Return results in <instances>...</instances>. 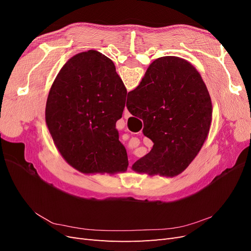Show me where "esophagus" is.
<instances>
[{
  "instance_id": "obj_1",
  "label": "esophagus",
  "mask_w": 251,
  "mask_h": 251,
  "mask_svg": "<svg viewBox=\"0 0 251 251\" xmlns=\"http://www.w3.org/2000/svg\"><path fill=\"white\" fill-rule=\"evenodd\" d=\"M130 116H131V114H130V112H128V111H127V109L126 108V109H125V113H124V117H125L126 119H127V118H128V117H130Z\"/></svg>"
}]
</instances>
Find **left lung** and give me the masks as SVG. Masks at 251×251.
I'll return each instance as SVG.
<instances>
[{
    "label": "left lung",
    "instance_id": "1",
    "mask_svg": "<svg viewBox=\"0 0 251 251\" xmlns=\"http://www.w3.org/2000/svg\"><path fill=\"white\" fill-rule=\"evenodd\" d=\"M126 89L112 60L96 50L71 57L53 81L46 124L60 155L83 174L124 173L128 166L116 121Z\"/></svg>",
    "mask_w": 251,
    "mask_h": 251
}]
</instances>
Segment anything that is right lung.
<instances>
[{
  "label": "right lung",
  "instance_id": "add662e5",
  "mask_svg": "<svg viewBox=\"0 0 251 251\" xmlns=\"http://www.w3.org/2000/svg\"><path fill=\"white\" fill-rule=\"evenodd\" d=\"M126 108L143 120V134L154 142L132 169L150 176L174 177L198 155L207 138L212 105L196 68L177 56L150 65L139 86L127 93Z\"/></svg>",
  "mask_w": 251,
  "mask_h": 251
}]
</instances>
